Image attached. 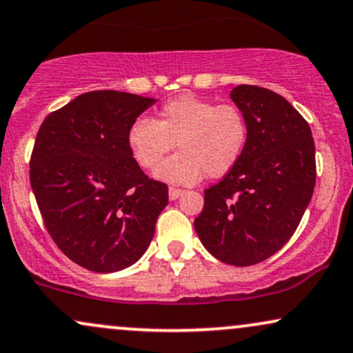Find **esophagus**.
Instances as JSON below:
<instances>
[{"mask_svg": "<svg viewBox=\"0 0 353 353\" xmlns=\"http://www.w3.org/2000/svg\"><path fill=\"white\" fill-rule=\"evenodd\" d=\"M182 194H184V190L179 189V188H169V199H171V201H176V199H179Z\"/></svg>", "mask_w": 353, "mask_h": 353, "instance_id": "esophagus-1", "label": "esophagus"}]
</instances>
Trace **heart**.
Here are the masks:
<instances>
[{
	"mask_svg": "<svg viewBox=\"0 0 353 353\" xmlns=\"http://www.w3.org/2000/svg\"><path fill=\"white\" fill-rule=\"evenodd\" d=\"M250 126L241 108L197 95H179L161 105L156 120L138 118L128 130V148L139 168H158L176 142L180 152L159 166L158 177L194 184L205 174L217 179L239 164Z\"/></svg>",
	"mask_w": 353,
	"mask_h": 353,
	"instance_id": "heart-1",
	"label": "heart"
}]
</instances>
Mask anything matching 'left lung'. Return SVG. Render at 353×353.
<instances>
[{
  "instance_id": "obj_1",
  "label": "left lung",
  "mask_w": 353,
  "mask_h": 353,
  "mask_svg": "<svg viewBox=\"0 0 353 353\" xmlns=\"http://www.w3.org/2000/svg\"><path fill=\"white\" fill-rule=\"evenodd\" d=\"M230 97L248 120V143L239 164L203 190L194 227L217 260L252 266L298 228L316 185V148L309 123L284 97L256 85H239Z\"/></svg>"
}]
</instances>
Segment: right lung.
I'll use <instances>...</instances> for the list:
<instances>
[{"label": "right lung", "instance_id": "1", "mask_svg": "<svg viewBox=\"0 0 353 353\" xmlns=\"http://www.w3.org/2000/svg\"><path fill=\"white\" fill-rule=\"evenodd\" d=\"M152 103L134 93L87 92L37 131L32 192L55 245L82 268L113 273L138 261L168 205V185L141 171L126 139Z\"/></svg>", "mask_w": 353, "mask_h": 353}]
</instances>
